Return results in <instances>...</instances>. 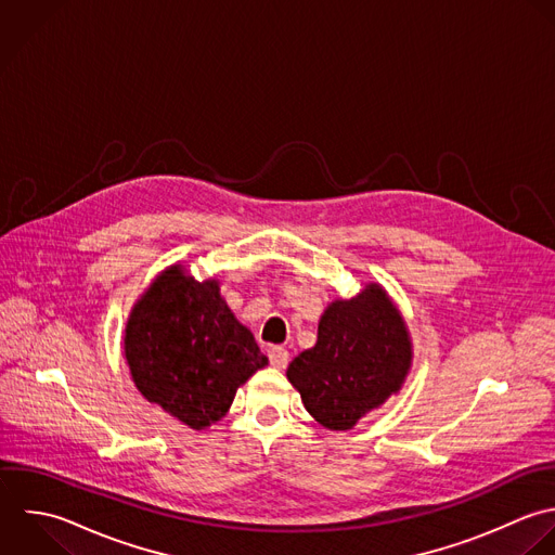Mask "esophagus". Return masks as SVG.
Returning a JSON list of instances; mask_svg holds the SVG:
<instances>
[{"mask_svg":"<svg viewBox=\"0 0 555 555\" xmlns=\"http://www.w3.org/2000/svg\"><path fill=\"white\" fill-rule=\"evenodd\" d=\"M268 359H270V365L276 367V370H285L287 363H289V352L281 346H272L268 350Z\"/></svg>","mask_w":555,"mask_h":555,"instance_id":"obj_1","label":"esophagus"}]
</instances>
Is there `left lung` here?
<instances>
[{"label": "left lung", "mask_w": 555, "mask_h": 555, "mask_svg": "<svg viewBox=\"0 0 555 555\" xmlns=\"http://www.w3.org/2000/svg\"><path fill=\"white\" fill-rule=\"evenodd\" d=\"M411 365L406 326L378 285L335 300L318 326V344L298 354L287 378L305 409L331 430H350L396 393Z\"/></svg>", "instance_id": "left-lung-1"}]
</instances>
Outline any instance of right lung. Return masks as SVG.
Segmentation results:
<instances>
[{"mask_svg": "<svg viewBox=\"0 0 555 555\" xmlns=\"http://www.w3.org/2000/svg\"><path fill=\"white\" fill-rule=\"evenodd\" d=\"M125 357L138 391L196 430L224 417L237 387L268 365L218 283H198L179 266L159 274L133 307Z\"/></svg>", "mask_w": 555, "mask_h": 555, "instance_id": "obj_1", "label": "right lung"}]
</instances>
